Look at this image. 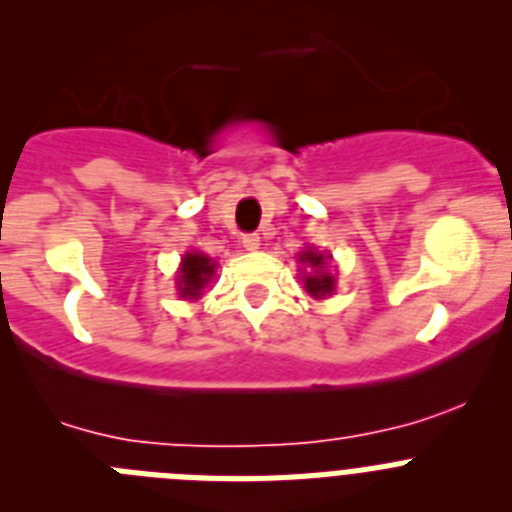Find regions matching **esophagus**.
<instances>
[{
    "mask_svg": "<svg viewBox=\"0 0 512 512\" xmlns=\"http://www.w3.org/2000/svg\"><path fill=\"white\" fill-rule=\"evenodd\" d=\"M243 248H246V251H256V248L261 246V238L256 233H246L243 235Z\"/></svg>",
    "mask_w": 512,
    "mask_h": 512,
    "instance_id": "34e87169",
    "label": "esophagus"
}]
</instances>
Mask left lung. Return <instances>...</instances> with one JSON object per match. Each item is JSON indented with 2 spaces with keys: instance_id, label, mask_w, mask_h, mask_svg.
I'll return each instance as SVG.
<instances>
[{
  "instance_id": "1",
  "label": "left lung",
  "mask_w": 512,
  "mask_h": 512,
  "mask_svg": "<svg viewBox=\"0 0 512 512\" xmlns=\"http://www.w3.org/2000/svg\"><path fill=\"white\" fill-rule=\"evenodd\" d=\"M328 261V253H320L315 251V248H307V251L300 253V264L310 266V274H305L302 282H305L307 292H310L312 297H318V300L333 295V289H336V277H333Z\"/></svg>"
}]
</instances>
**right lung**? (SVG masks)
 <instances>
[{
  "mask_svg": "<svg viewBox=\"0 0 512 512\" xmlns=\"http://www.w3.org/2000/svg\"><path fill=\"white\" fill-rule=\"evenodd\" d=\"M215 274V261L205 253H184L182 269L176 274V289L184 300H200L202 289Z\"/></svg>",
  "mask_w": 512,
  "mask_h": 512,
  "instance_id": "right-lung-1",
  "label": "right lung"
}]
</instances>
